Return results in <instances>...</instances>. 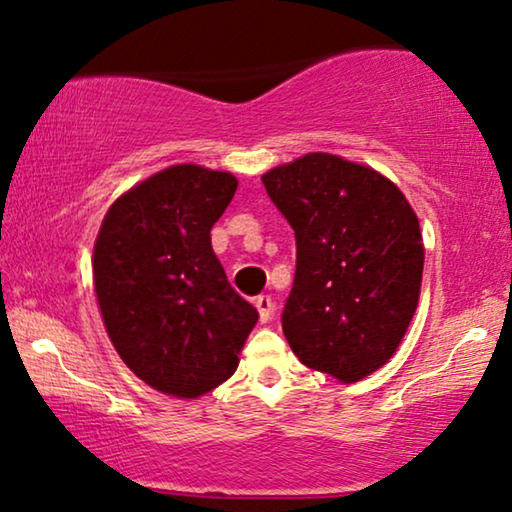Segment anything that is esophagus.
Segmentation results:
<instances>
[{
  "mask_svg": "<svg viewBox=\"0 0 512 512\" xmlns=\"http://www.w3.org/2000/svg\"><path fill=\"white\" fill-rule=\"evenodd\" d=\"M255 308L259 311V322H269L273 313V301L269 294H259L255 299Z\"/></svg>",
  "mask_w": 512,
  "mask_h": 512,
  "instance_id": "1",
  "label": "esophagus"
}]
</instances>
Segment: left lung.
<instances>
[{"instance_id":"obj_1","label":"left lung","mask_w":512,"mask_h":512,"mask_svg":"<svg viewBox=\"0 0 512 512\" xmlns=\"http://www.w3.org/2000/svg\"><path fill=\"white\" fill-rule=\"evenodd\" d=\"M262 183L297 239L287 343L308 369L357 383L397 352L415 315L424 266L417 215L378 171L329 153L266 171Z\"/></svg>"}]
</instances>
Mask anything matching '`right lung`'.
Listing matches in <instances>:
<instances>
[{
	"mask_svg": "<svg viewBox=\"0 0 512 512\" xmlns=\"http://www.w3.org/2000/svg\"><path fill=\"white\" fill-rule=\"evenodd\" d=\"M239 181L176 164L115 199L95 243L113 348L155 390L197 399L232 376L257 311L229 285L211 227Z\"/></svg>",
	"mask_w": 512,
	"mask_h": 512,
	"instance_id": "right-lung-1",
	"label": "right lung"
}]
</instances>
